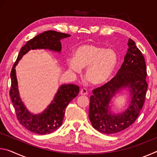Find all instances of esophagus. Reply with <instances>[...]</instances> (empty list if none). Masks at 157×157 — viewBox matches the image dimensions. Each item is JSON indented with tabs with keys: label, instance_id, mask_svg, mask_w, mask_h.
Returning <instances> with one entry per match:
<instances>
[{
	"label": "esophagus",
	"instance_id": "obj_1",
	"mask_svg": "<svg viewBox=\"0 0 157 157\" xmlns=\"http://www.w3.org/2000/svg\"><path fill=\"white\" fill-rule=\"evenodd\" d=\"M87 94H88V91H87L86 89L83 88V89H82L80 90V95H87Z\"/></svg>",
	"mask_w": 157,
	"mask_h": 157
}]
</instances>
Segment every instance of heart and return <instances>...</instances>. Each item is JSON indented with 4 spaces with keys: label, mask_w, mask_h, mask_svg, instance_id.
<instances>
[{
    "label": "heart",
    "mask_w": 157,
    "mask_h": 157,
    "mask_svg": "<svg viewBox=\"0 0 157 157\" xmlns=\"http://www.w3.org/2000/svg\"><path fill=\"white\" fill-rule=\"evenodd\" d=\"M73 59L68 61L69 67L75 72L86 68V78L94 85L105 83L111 78L118 62L115 50L94 44H85L74 50Z\"/></svg>",
    "instance_id": "1"
}]
</instances>
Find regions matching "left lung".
<instances>
[{"mask_svg": "<svg viewBox=\"0 0 157 157\" xmlns=\"http://www.w3.org/2000/svg\"><path fill=\"white\" fill-rule=\"evenodd\" d=\"M128 46L124 62L116 75L93 90L94 95L90 97V121L95 129L103 134H116L132 125L144 105L147 89L145 58L131 39ZM123 87H128L131 92L130 107L121 114H111L108 105L110 101L116 91Z\"/></svg>", "mask_w": 157, "mask_h": 157, "instance_id": "8db88e82", "label": "left lung"}]
</instances>
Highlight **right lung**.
<instances>
[{"mask_svg":"<svg viewBox=\"0 0 157 157\" xmlns=\"http://www.w3.org/2000/svg\"><path fill=\"white\" fill-rule=\"evenodd\" d=\"M70 36L68 34L58 33L53 30L46 31L38 34L29 40L21 48L17 59L12 68L10 73L11 88L10 90V96L19 123L32 132L38 134H48L61 127L64 117L66 108L71 101L78 95L79 87L75 84L62 85L58 90L54 100L47 109L39 115H33L27 110L20 99L15 66L21 57L31 49L44 48L60 52L62 49L60 40Z\"/></svg>","mask_w":157,"mask_h":157,"instance_id":"add662e5","label":"right lung"}]
</instances>
